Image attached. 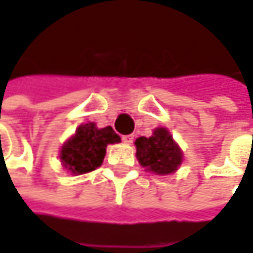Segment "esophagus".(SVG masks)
Returning a JSON list of instances; mask_svg holds the SVG:
<instances>
[{"mask_svg": "<svg viewBox=\"0 0 253 253\" xmlns=\"http://www.w3.org/2000/svg\"><path fill=\"white\" fill-rule=\"evenodd\" d=\"M122 140H123L126 145H130V143H133L134 136H133V134H126V136H123V137H122Z\"/></svg>", "mask_w": 253, "mask_h": 253, "instance_id": "34e87169", "label": "esophagus"}]
</instances>
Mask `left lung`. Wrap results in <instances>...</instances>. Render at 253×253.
Segmentation results:
<instances>
[{"mask_svg": "<svg viewBox=\"0 0 253 253\" xmlns=\"http://www.w3.org/2000/svg\"><path fill=\"white\" fill-rule=\"evenodd\" d=\"M134 145L136 158L148 172L169 175L182 164V150L165 127H156L149 137H137Z\"/></svg>", "mask_w": 253, "mask_h": 253, "instance_id": "left-lung-1", "label": "left lung"}]
</instances>
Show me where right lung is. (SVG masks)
<instances>
[{"label":"right lung","instance_id":"add662e5","mask_svg":"<svg viewBox=\"0 0 253 253\" xmlns=\"http://www.w3.org/2000/svg\"><path fill=\"white\" fill-rule=\"evenodd\" d=\"M119 142L122 139L111 126L98 128L91 122L81 125L62 145L59 152L60 165L72 175L91 172L103 165L107 146Z\"/></svg>","mask_w":253,"mask_h":253}]
</instances>
